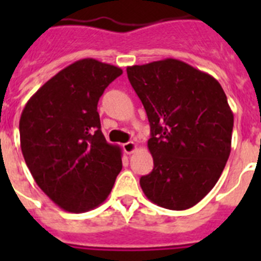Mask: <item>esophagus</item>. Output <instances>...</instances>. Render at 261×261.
<instances>
[{
  "label": "esophagus",
  "mask_w": 261,
  "mask_h": 261,
  "mask_svg": "<svg viewBox=\"0 0 261 261\" xmlns=\"http://www.w3.org/2000/svg\"><path fill=\"white\" fill-rule=\"evenodd\" d=\"M136 144L133 141H129V142H125V144H123V150L124 153L126 154H132L133 151L136 150Z\"/></svg>",
  "instance_id": "1"
}]
</instances>
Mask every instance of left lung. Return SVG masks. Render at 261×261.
Masks as SVG:
<instances>
[{
	"label": "left lung",
	"mask_w": 261,
	"mask_h": 261,
	"mask_svg": "<svg viewBox=\"0 0 261 261\" xmlns=\"http://www.w3.org/2000/svg\"><path fill=\"white\" fill-rule=\"evenodd\" d=\"M150 124L154 167L140 186L154 204L192 208L220 179L231 150L234 125L218 81L180 60L126 68Z\"/></svg>",
	"instance_id": "8db88e82"
}]
</instances>
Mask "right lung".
<instances>
[{"label":"right lung","instance_id":"1","mask_svg":"<svg viewBox=\"0 0 261 261\" xmlns=\"http://www.w3.org/2000/svg\"><path fill=\"white\" fill-rule=\"evenodd\" d=\"M123 74L94 59L73 62L24 106L20 147L40 190L61 209L84 213L102 204L121 171V149L100 130L99 98Z\"/></svg>","mask_w":261,"mask_h":261}]
</instances>
